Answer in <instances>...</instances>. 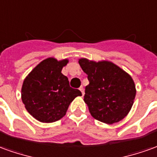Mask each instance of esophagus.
<instances>
[{
  "mask_svg": "<svg viewBox=\"0 0 157 157\" xmlns=\"http://www.w3.org/2000/svg\"><path fill=\"white\" fill-rule=\"evenodd\" d=\"M79 89H80V91L82 92V96H83V95H84V88H83V86H81V87H80Z\"/></svg>",
  "mask_w": 157,
  "mask_h": 157,
  "instance_id": "34e87169",
  "label": "esophagus"
}]
</instances>
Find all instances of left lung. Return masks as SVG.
<instances>
[{
	"label": "left lung",
	"mask_w": 157,
	"mask_h": 157,
	"mask_svg": "<svg viewBox=\"0 0 157 157\" xmlns=\"http://www.w3.org/2000/svg\"><path fill=\"white\" fill-rule=\"evenodd\" d=\"M79 64L89 81L84 101L92 117L107 124L122 120L135 98V84L131 75L109 61L81 59Z\"/></svg>",
	"instance_id": "left-lung-1"
}]
</instances>
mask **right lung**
Returning <instances> with one entry per match:
<instances>
[{
    "label": "right lung",
    "instance_id": "obj_1",
    "mask_svg": "<svg viewBox=\"0 0 157 157\" xmlns=\"http://www.w3.org/2000/svg\"><path fill=\"white\" fill-rule=\"evenodd\" d=\"M69 62L48 58L26 76L21 90L22 101L27 111L40 122H54L63 118L69 105L81 91L70 86L61 71Z\"/></svg>",
    "mask_w": 157,
    "mask_h": 157
}]
</instances>
